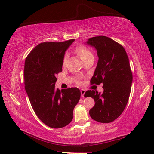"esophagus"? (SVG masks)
I'll list each match as a JSON object with an SVG mask.
<instances>
[{
	"instance_id": "obj_1",
	"label": "esophagus",
	"mask_w": 154,
	"mask_h": 154,
	"mask_svg": "<svg viewBox=\"0 0 154 154\" xmlns=\"http://www.w3.org/2000/svg\"><path fill=\"white\" fill-rule=\"evenodd\" d=\"M85 93V90H81V96H82V98H84Z\"/></svg>"
}]
</instances>
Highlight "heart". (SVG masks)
Returning a JSON list of instances; mask_svg holds the SVG:
<instances>
[{"instance_id": "obj_1", "label": "heart", "mask_w": 154, "mask_h": 154, "mask_svg": "<svg viewBox=\"0 0 154 154\" xmlns=\"http://www.w3.org/2000/svg\"><path fill=\"white\" fill-rule=\"evenodd\" d=\"M75 51L77 52V54L79 56V57L82 60H84L89 58L90 56H93V54L92 52L90 51V49H88L87 48H85V46H83V45L78 46L76 48V49H75ZM67 59H68V55L67 54H65V56H64V58H63V62H62V64H63L64 66L66 63Z\"/></svg>"}]
</instances>
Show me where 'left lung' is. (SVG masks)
Masks as SVG:
<instances>
[{"instance_id":"left-lung-1","label":"left lung","mask_w":154,"mask_h":154,"mask_svg":"<svg viewBox=\"0 0 154 154\" xmlns=\"http://www.w3.org/2000/svg\"><path fill=\"white\" fill-rule=\"evenodd\" d=\"M85 43L96 49L98 57L91 84L103 83L104 90L103 93L94 90L85 93V97L95 102L90 116L96 122L109 123L120 116L128 101L132 83L128 57L120 44L107 36H94Z\"/></svg>"}]
</instances>
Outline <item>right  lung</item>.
<instances>
[{
  "label": "right lung",
  "instance_id": "add662e5",
  "mask_svg": "<svg viewBox=\"0 0 154 154\" xmlns=\"http://www.w3.org/2000/svg\"><path fill=\"white\" fill-rule=\"evenodd\" d=\"M74 41L41 43L25 60V90L31 106L38 118L53 128L64 127L72 121L73 109L80 99L77 88L61 90L55 88L65 51Z\"/></svg>",
  "mask_w": 154,
  "mask_h": 154
}]
</instances>
